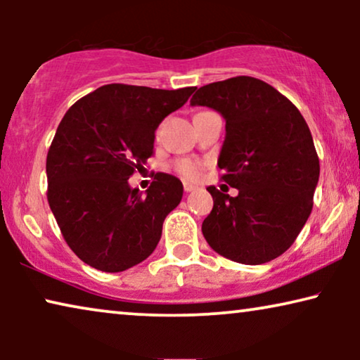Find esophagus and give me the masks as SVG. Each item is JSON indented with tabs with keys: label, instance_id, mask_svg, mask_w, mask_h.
<instances>
[{
	"label": "esophagus",
	"instance_id": "1",
	"mask_svg": "<svg viewBox=\"0 0 360 360\" xmlns=\"http://www.w3.org/2000/svg\"><path fill=\"white\" fill-rule=\"evenodd\" d=\"M195 188H196L195 185H191V184H186V181H185V184H184V190L186 191V193H190V191H193Z\"/></svg>",
	"mask_w": 360,
	"mask_h": 360
}]
</instances>
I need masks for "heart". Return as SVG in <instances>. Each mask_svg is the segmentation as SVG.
Returning a JSON list of instances; mask_svg holds the SVG:
<instances>
[{"instance_id": "obj_1", "label": "heart", "mask_w": 360, "mask_h": 360, "mask_svg": "<svg viewBox=\"0 0 360 360\" xmlns=\"http://www.w3.org/2000/svg\"><path fill=\"white\" fill-rule=\"evenodd\" d=\"M176 172L180 175H184L185 179H196L200 175V165L193 160H180L175 165Z\"/></svg>"}]
</instances>
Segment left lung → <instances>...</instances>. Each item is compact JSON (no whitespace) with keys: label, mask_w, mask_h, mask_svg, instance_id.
Segmentation results:
<instances>
[{"label":"left lung","mask_w":360,"mask_h":360,"mask_svg":"<svg viewBox=\"0 0 360 360\" xmlns=\"http://www.w3.org/2000/svg\"><path fill=\"white\" fill-rule=\"evenodd\" d=\"M191 106L226 121L218 167L238 196L208 186L213 210L201 226L226 259L259 265L295 243L313 208L319 159L311 132L288 98L259 78L234 77L201 86Z\"/></svg>","instance_id":"obj_1"}]
</instances>
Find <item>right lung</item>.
Wrapping results in <instances>:
<instances>
[{"label": "right lung", "mask_w": 360, "mask_h": 360, "mask_svg": "<svg viewBox=\"0 0 360 360\" xmlns=\"http://www.w3.org/2000/svg\"><path fill=\"white\" fill-rule=\"evenodd\" d=\"M195 86H100L65 112L47 154V200L63 239L83 262L122 272L154 252L184 185L157 174L146 190L129 176L154 154L155 129Z\"/></svg>", "instance_id": "obj_1"}]
</instances>
